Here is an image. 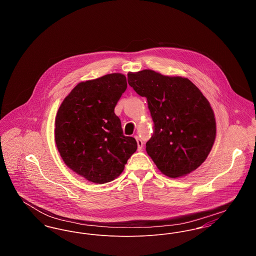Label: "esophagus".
<instances>
[{
	"label": "esophagus",
	"instance_id": "obj_1",
	"mask_svg": "<svg viewBox=\"0 0 256 256\" xmlns=\"http://www.w3.org/2000/svg\"><path fill=\"white\" fill-rule=\"evenodd\" d=\"M135 139L137 141V146H138V150H141L142 148H143V141L138 137V136H135Z\"/></svg>",
	"mask_w": 256,
	"mask_h": 256
}]
</instances>
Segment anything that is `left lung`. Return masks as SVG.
Here are the masks:
<instances>
[{
  "label": "left lung",
  "mask_w": 256,
  "mask_h": 256,
  "mask_svg": "<svg viewBox=\"0 0 256 256\" xmlns=\"http://www.w3.org/2000/svg\"><path fill=\"white\" fill-rule=\"evenodd\" d=\"M128 82L148 100L154 134L146 150L159 170L178 178L200 167L216 138L214 112L200 89L186 78L152 70L128 73Z\"/></svg>",
  "instance_id": "8db88e82"
}]
</instances>
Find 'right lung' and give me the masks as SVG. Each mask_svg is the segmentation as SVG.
I'll use <instances>...</instances> for the list:
<instances>
[{
	"instance_id": "obj_1",
	"label": "right lung",
	"mask_w": 256,
	"mask_h": 256,
	"mask_svg": "<svg viewBox=\"0 0 256 256\" xmlns=\"http://www.w3.org/2000/svg\"><path fill=\"white\" fill-rule=\"evenodd\" d=\"M124 74H108L78 84L56 118V144L64 163L91 182H110L122 174L137 150L122 134L114 108L126 89Z\"/></svg>"
}]
</instances>
